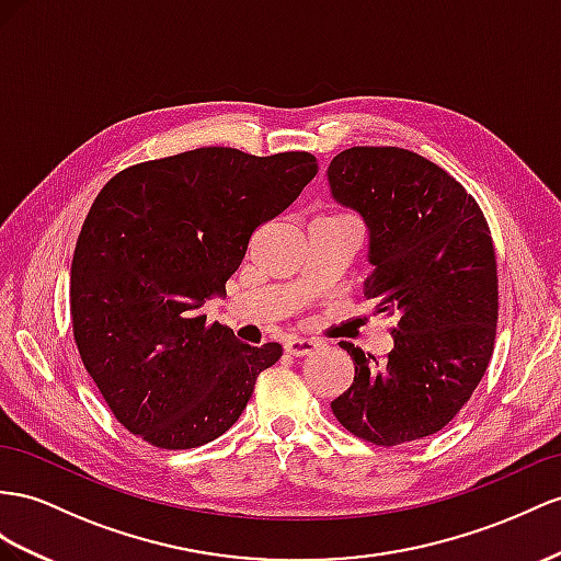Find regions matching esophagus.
<instances>
[{"instance_id":"1","label":"esophagus","mask_w":561,"mask_h":561,"mask_svg":"<svg viewBox=\"0 0 561 561\" xmlns=\"http://www.w3.org/2000/svg\"><path fill=\"white\" fill-rule=\"evenodd\" d=\"M284 351H286V353H291V355H296V357H304V355H310V353L318 351V341H312V339H300V336H291V339H286V343H284Z\"/></svg>"}]
</instances>
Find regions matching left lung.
<instances>
[{
    "label": "left lung",
    "instance_id": "left-lung-1",
    "mask_svg": "<svg viewBox=\"0 0 561 561\" xmlns=\"http://www.w3.org/2000/svg\"><path fill=\"white\" fill-rule=\"evenodd\" d=\"M336 204L360 213L369 232L365 298L393 318L386 360L341 341L355 365L336 420L375 445L436 434L477 389L497 327V265L477 201L424 156L353 147L327 170Z\"/></svg>",
    "mask_w": 561,
    "mask_h": 561
}]
</instances>
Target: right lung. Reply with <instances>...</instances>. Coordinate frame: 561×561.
<instances>
[{"label": "right lung", "instance_id": "add662e5", "mask_svg": "<svg viewBox=\"0 0 561 561\" xmlns=\"http://www.w3.org/2000/svg\"><path fill=\"white\" fill-rule=\"evenodd\" d=\"M314 175L308 151L204 147L125 168L99 192L70 267V318L84 369L130 434L190 450L239 420L282 346L241 343L201 306L225 296L251 234Z\"/></svg>", "mask_w": 561, "mask_h": 561}]
</instances>
